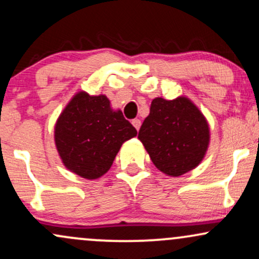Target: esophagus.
Returning a JSON list of instances; mask_svg holds the SVG:
<instances>
[{
    "mask_svg": "<svg viewBox=\"0 0 259 259\" xmlns=\"http://www.w3.org/2000/svg\"><path fill=\"white\" fill-rule=\"evenodd\" d=\"M132 124H133L134 126H135L136 130H139L140 126H141V120H140V119H134V120L132 121Z\"/></svg>",
    "mask_w": 259,
    "mask_h": 259,
    "instance_id": "obj_1",
    "label": "esophagus"
}]
</instances>
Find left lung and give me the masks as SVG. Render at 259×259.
<instances>
[{"label":"left lung","instance_id":"obj_1","mask_svg":"<svg viewBox=\"0 0 259 259\" xmlns=\"http://www.w3.org/2000/svg\"><path fill=\"white\" fill-rule=\"evenodd\" d=\"M209 125L198 107L185 96L156 97L139 132L158 170L180 177L197 167L209 145Z\"/></svg>","mask_w":259,"mask_h":259}]
</instances>
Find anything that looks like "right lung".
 Segmentation results:
<instances>
[{"label":"right lung","mask_w":259,"mask_h":259,"mask_svg":"<svg viewBox=\"0 0 259 259\" xmlns=\"http://www.w3.org/2000/svg\"><path fill=\"white\" fill-rule=\"evenodd\" d=\"M138 135L120 109L105 95L79 91L59 114L55 144L65 168L85 179H99L112 167L121 145Z\"/></svg>","instance_id":"add662e5"}]
</instances>
